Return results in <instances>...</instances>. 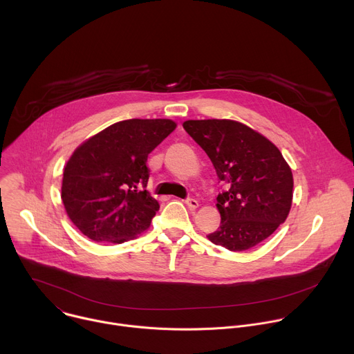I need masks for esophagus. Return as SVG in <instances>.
<instances>
[{
  "mask_svg": "<svg viewBox=\"0 0 354 354\" xmlns=\"http://www.w3.org/2000/svg\"><path fill=\"white\" fill-rule=\"evenodd\" d=\"M185 203H186V206H189L190 209H197V207H198V201H197L196 198H193V197H187V198L185 200Z\"/></svg>",
  "mask_w": 354,
  "mask_h": 354,
  "instance_id": "1",
  "label": "esophagus"
}]
</instances>
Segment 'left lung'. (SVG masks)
<instances>
[{
  "label": "left lung",
  "instance_id": "8db88e82",
  "mask_svg": "<svg viewBox=\"0 0 354 354\" xmlns=\"http://www.w3.org/2000/svg\"><path fill=\"white\" fill-rule=\"evenodd\" d=\"M183 129L225 186L217 196L220 227L207 238L242 252L270 236L286 221L292 200V174L279 148L234 120H187Z\"/></svg>",
  "mask_w": 354,
  "mask_h": 354
}]
</instances>
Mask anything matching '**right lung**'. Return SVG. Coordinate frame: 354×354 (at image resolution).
Returning a JSON list of instances; mask_svg holds the SVG:
<instances>
[{"mask_svg": "<svg viewBox=\"0 0 354 354\" xmlns=\"http://www.w3.org/2000/svg\"><path fill=\"white\" fill-rule=\"evenodd\" d=\"M175 127L168 119H129L74 151L64 168L62 198L85 236L123 243L149 227L160 205L145 189L148 154Z\"/></svg>", "mask_w": 354, "mask_h": 354, "instance_id": "add662e5", "label": "right lung"}]
</instances>
